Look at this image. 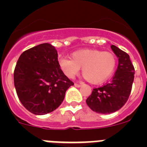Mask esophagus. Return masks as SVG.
<instances>
[{
    "mask_svg": "<svg viewBox=\"0 0 147 147\" xmlns=\"http://www.w3.org/2000/svg\"><path fill=\"white\" fill-rule=\"evenodd\" d=\"M74 85H75V87H76V88H80V87L82 86L81 84H77V83H75Z\"/></svg>",
    "mask_w": 147,
    "mask_h": 147,
    "instance_id": "obj_1",
    "label": "esophagus"
}]
</instances>
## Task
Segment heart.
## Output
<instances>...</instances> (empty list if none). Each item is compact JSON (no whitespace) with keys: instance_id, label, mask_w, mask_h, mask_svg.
I'll return each instance as SVG.
<instances>
[{"instance_id":"obj_1","label":"heart","mask_w":147,"mask_h":147,"mask_svg":"<svg viewBox=\"0 0 147 147\" xmlns=\"http://www.w3.org/2000/svg\"><path fill=\"white\" fill-rule=\"evenodd\" d=\"M59 65L69 79H74L82 67L83 75L89 82L99 84L112 75L116 65V58L110 52L85 49L73 53L71 59L60 58Z\"/></svg>"}]
</instances>
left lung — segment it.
Instances as JSON below:
<instances>
[{
  "instance_id": "1",
  "label": "left lung",
  "mask_w": 147,
  "mask_h": 147,
  "mask_svg": "<svg viewBox=\"0 0 147 147\" xmlns=\"http://www.w3.org/2000/svg\"><path fill=\"white\" fill-rule=\"evenodd\" d=\"M111 49L119 58L117 70L110 82L94 88L86 99L88 107L98 113H112L121 108L129 98L134 81L135 68L129 56L114 45Z\"/></svg>"
}]
</instances>
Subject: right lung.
<instances>
[{
  "instance_id": "1",
  "label": "right lung",
  "mask_w": 147,
  "mask_h": 147,
  "mask_svg": "<svg viewBox=\"0 0 147 147\" xmlns=\"http://www.w3.org/2000/svg\"><path fill=\"white\" fill-rule=\"evenodd\" d=\"M55 47L42 43L25 51L14 71V84L22 105L35 115L52 112L62 104L74 82L62 72Z\"/></svg>"
}]
</instances>
